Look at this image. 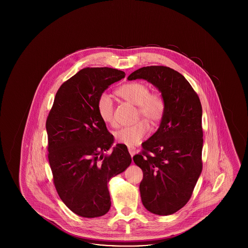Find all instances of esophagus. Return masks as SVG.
<instances>
[{
	"label": "esophagus",
	"instance_id": "esophagus-1",
	"mask_svg": "<svg viewBox=\"0 0 248 248\" xmlns=\"http://www.w3.org/2000/svg\"><path fill=\"white\" fill-rule=\"evenodd\" d=\"M128 152H129L130 155L133 157L136 154V149L134 147H128Z\"/></svg>",
	"mask_w": 248,
	"mask_h": 248
}]
</instances>
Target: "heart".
Instances as JSON below:
<instances>
[{
	"label": "heart",
	"mask_w": 248,
	"mask_h": 248,
	"mask_svg": "<svg viewBox=\"0 0 248 248\" xmlns=\"http://www.w3.org/2000/svg\"><path fill=\"white\" fill-rule=\"evenodd\" d=\"M116 94L124 100L137 106L136 118L144 119L152 125L158 124L165 116L166 102L161 92L152 91L146 83L132 82L119 87ZM97 112L106 124L114 125V104L111 97L106 94H100L96 102ZM150 132V126L144 121L123 127L115 132V140L128 147L139 145Z\"/></svg>",
	"instance_id": "1"
}]
</instances>
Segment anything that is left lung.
<instances>
[{
  "mask_svg": "<svg viewBox=\"0 0 248 248\" xmlns=\"http://www.w3.org/2000/svg\"><path fill=\"white\" fill-rule=\"evenodd\" d=\"M127 79L147 80L165 97L166 110L159 129L133 160L143 172L140 190L145 208L171 215L189 202L202 169L200 98L185 77L169 67H143Z\"/></svg>",
  "mask_w": 248,
  "mask_h": 248,
  "instance_id": "8db88e82",
  "label": "left lung"
}]
</instances>
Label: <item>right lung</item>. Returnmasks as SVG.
<instances>
[{"label": "right lung", "instance_id": "right-lung-1", "mask_svg": "<svg viewBox=\"0 0 248 248\" xmlns=\"http://www.w3.org/2000/svg\"><path fill=\"white\" fill-rule=\"evenodd\" d=\"M125 73L111 68H84L59 87L46 119L48 161L60 199L78 216L96 217L110 208L109 179L131 164L100 118L96 102Z\"/></svg>", "mask_w": 248, "mask_h": 248}]
</instances>
